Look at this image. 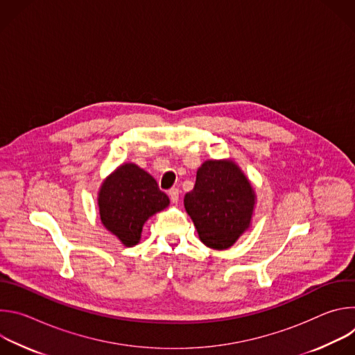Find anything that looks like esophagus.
<instances>
[{
    "label": "esophagus",
    "mask_w": 355,
    "mask_h": 355,
    "mask_svg": "<svg viewBox=\"0 0 355 355\" xmlns=\"http://www.w3.org/2000/svg\"><path fill=\"white\" fill-rule=\"evenodd\" d=\"M168 196H170L173 204H178V200H180V192H178L177 188H171V189L168 191Z\"/></svg>",
    "instance_id": "obj_1"
}]
</instances>
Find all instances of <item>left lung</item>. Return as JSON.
Segmentation results:
<instances>
[{"mask_svg":"<svg viewBox=\"0 0 355 355\" xmlns=\"http://www.w3.org/2000/svg\"><path fill=\"white\" fill-rule=\"evenodd\" d=\"M256 204L254 188L232 159L202 163L184 198L199 240L214 250L232 247L251 227Z\"/></svg>","mask_w":355,"mask_h":355,"instance_id":"obj_1","label":"left lung"}]
</instances>
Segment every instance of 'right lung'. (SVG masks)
Instances as JSON below:
<instances>
[{"label": "right lung", "instance_id": "add662e5", "mask_svg": "<svg viewBox=\"0 0 355 355\" xmlns=\"http://www.w3.org/2000/svg\"><path fill=\"white\" fill-rule=\"evenodd\" d=\"M101 223L125 247L136 245L148 218L170 205L157 181L135 163L116 167L99 187Z\"/></svg>", "mask_w": 355, "mask_h": 355}]
</instances>
